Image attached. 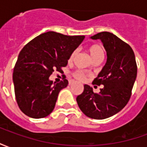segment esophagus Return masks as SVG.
Here are the masks:
<instances>
[{"label": "esophagus", "mask_w": 147, "mask_h": 147, "mask_svg": "<svg viewBox=\"0 0 147 147\" xmlns=\"http://www.w3.org/2000/svg\"><path fill=\"white\" fill-rule=\"evenodd\" d=\"M73 83H74V81H72V80H70V81H69V85H71V84H72Z\"/></svg>", "instance_id": "1"}]
</instances>
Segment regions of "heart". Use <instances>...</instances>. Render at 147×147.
<instances>
[{
    "mask_svg": "<svg viewBox=\"0 0 147 147\" xmlns=\"http://www.w3.org/2000/svg\"><path fill=\"white\" fill-rule=\"evenodd\" d=\"M89 54L90 56L91 59H94V58L98 57H101V56H104V50H103V48H102L101 45H94L92 46H90L89 49ZM76 55V51L73 52L71 55L70 56V58H69V61H72V59L75 57ZM75 77L78 79V80H82L85 78V76H84V73L81 71H77L74 74Z\"/></svg>",
    "mask_w": 147,
    "mask_h": 147,
    "instance_id": "heart-1",
    "label": "heart"
}]
</instances>
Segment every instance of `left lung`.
Returning <instances> with one entry per match:
<instances>
[{"mask_svg": "<svg viewBox=\"0 0 147 147\" xmlns=\"http://www.w3.org/2000/svg\"><path fill=\"white\" fill-rule=\"evenodd\" d=\"M90 38L100 39L106 51V63L94 80V83L103 87L96 94L92 87L84 85L76 101L86 117L103 120L119 113L128 102L137 76V65L132 49L113 34L103 31Z\"/></svg>", "mask_w": 147, "mask_h": 147, "instance_id": "1", "label": "left lung"}]
</instances>
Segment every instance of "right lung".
I'll list each match as a JSON object with an SVG mask.
<instances>
[{"label": "right lung", "mask_w": 147, "mask_h": 147, "mask_svg": "<svg viewBox=\"0 0 147 147\" xmlns=\"http://www.w3.org/2000/svg\"><path fill=\"white\" fill-rule=\"evenodd\" d=\"M85 36H67L54 31L40 34L24 46L15 65L12 80L20 110L31 118H43L51 113L59 93L68 84L49 80L57 70L62 72L67 60Z\"/></svg>", "instance_id": "obj_1"}]
</instances>
